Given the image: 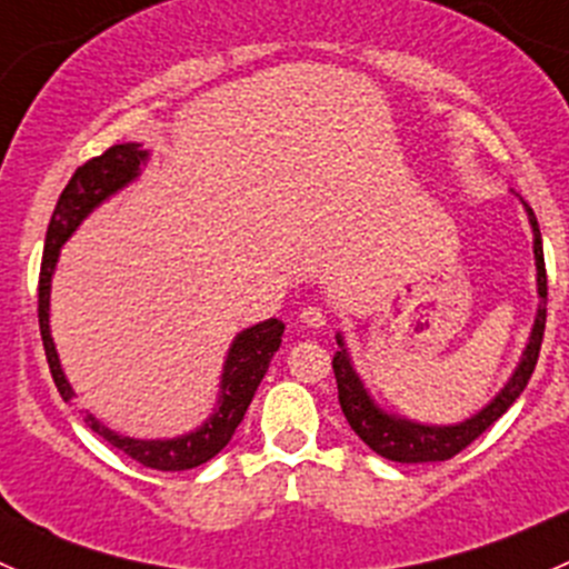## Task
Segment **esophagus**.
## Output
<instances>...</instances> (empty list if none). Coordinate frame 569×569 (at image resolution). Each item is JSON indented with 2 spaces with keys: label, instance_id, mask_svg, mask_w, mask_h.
Returning a JSON list of instances; mask_svg holds the SVG:
<instances>
[{
  "label": "esophagus",
  "instance_id": "obj_1",
  "mask_svg": "<svg viewBox=\"0 0 569 569\" xmlns=\"http://www.w3.org/2000/svg\"><path fill=\"white\" fill-rule=\"evenodd\" d=\"M300 319H302V325H308V327H321L327 321L325 311H321L319 306H306V308H302Z\"/></svg>",
  "mask_w": 569,
  "mask_h": 569
}]
</instances>
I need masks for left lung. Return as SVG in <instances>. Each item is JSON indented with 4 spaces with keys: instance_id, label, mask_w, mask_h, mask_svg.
<instances>
[{
    "instance_id": "8db88e82",
    "label": "left lung",
    "mask_w": 569,
    "mask_h": 569,
    "mask_svg": "<svg viewBox=\"0 0 569 569\" xmlns=\"http://www.w3.org/2000/svg\"><path fill=\"white\" fill-rule=\"evenodd\" d=\"M529 209V220L533 228V258H537V286H539V297H542V306L537 311V321H533L531 330V341L526 347L523 360H520L518 371L512 375V380L507 382L501 393L479 412V416L468 418L465 423H457V427H421V423L412 421H401V418L386 416L382 410H377L371 405V399L366 396L363 386H360L358 375L349 366L347 352H336L332 355V371H336V382H338V401H341V410L347 416L349 427L355 429L360 440L369 446L371 451H377L380 457L393 462H440V460H451V457L460 455L462 449H468L481 432L492 427L509 407L515 405L523 388L529 386L533 366H537L539 358V347H542V336H545V302H548V274H545V256H542V237H539V226L537 217H533L531 206ZM341 343V338H338Z\"/></svg>"
}]
</instances>
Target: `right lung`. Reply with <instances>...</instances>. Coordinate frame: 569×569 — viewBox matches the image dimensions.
<instances>
[{"label": "right lung", "mask_w": 569, "mask_h": 569, "mask_svg": "<svg viewBox=\"0 0 569 569\" xmlns=\"http://www.w3.org/2000/svg\"><path fill=\"white\" fill-rule=\"evenodd\" d=\"M140 162H146V151H140V146H134V142L107 148L101 157L88 159L82 168H77V173L71 176V181L66 183L62 194L57 198L54 211H51L49 231H46L43 261H40L38 325L51 377H54L57 391H60L66 401L71 399L73 391L71 386H68L66 375H62L54 343H51L49 336V283L51 272H54L57 252H60V244L71 237L73 228L88 217V211L93 209V206H99L107 194H112L114 189H120L126 181H131V178L137 176ZM280 336H283V325H280L278 319H267L261 321V325L244 330L242 336L233 341L226 360V371H222L220 410H217L198 432L183 435V438L176 440H131L123 438V435H114L112 429H107L104 423L96 421L93 416H84V423H88L99 438H104L109 446H114V449L129 455L134 462L146 465V468H198V465L211 460L217 451L226 449L228 440L233 438L237 427L242 423L244 412H248L252 396H256V388L261 386L263 375H267L269 360L278 352Z\"/></svg>", "instance_id": "add662e5"}]
</instances>
